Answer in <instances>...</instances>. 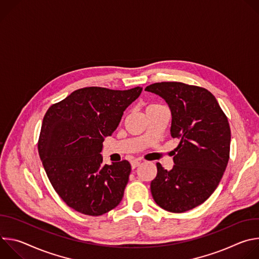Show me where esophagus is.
Instances as JSON below:
<instances>
[{
    "mask_svg": "<svg viewBox=\"0 0 259 259\" xmlns=\"http://www.w3.org/2000/svg\"><path fill=\"white\" fill-rule=\"evenodd\" d=\"M140 163H141L140 160H133V161L131 162V167H132V169H135L136 167H138V166L140 165Z\"/></svg>",
    "mask_w": 259,
    "mask_h": 259,
    "instance_id": "esophagus-1",
    "label": "esophagus"
}]
</instances>
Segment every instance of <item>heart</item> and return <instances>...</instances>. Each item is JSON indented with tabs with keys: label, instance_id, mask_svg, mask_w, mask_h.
<instances>
[{
	"label": "heart",
	"instance_id": "heart-1",
	"mask_svg": "<svg viewBox=\"0 0 259 259\" xmlns=\"http://www.w3.org/2000/svg\"><path fill=\"white\" fill-rule=\"evenodd\" d=\"M155 105H157V104H151V105H149L147 107H151V106H155Z\"/></svg>",
	"mask_w": 259,
	"mask_h": 259
}]
</instances>
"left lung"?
I'll list each match as a JSON object with an SVG mask.
<instances>
[{"instance_id": "obj_1", "label": "left lung", "mask_w": 259, "mask_h": 259, "mask_svg": "<svg viewBox=\"0 0 259 259\" xmlns=\"http://www.w3.org/2000/svg\"><path fill=\"white\" fill-rule=\"evenodd\" d=\"M145 91L168 103L171 136L180 140L171 170L157 163L158 173L151 182L153 198L169 212L189 211L213 194L226 171L231 145L228 118L205 88L162 82L147 86Z\"/></svg>"}]
</instances>
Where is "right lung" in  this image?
I'll use <instances>...</instances> for the list:
<instances>
[{
	"label": "right lung",
	"mask_w": 259,
	"mask_h": 259,
	"mask_svg": "<svg viewBox=\"0 0 259 259\" xmlns=\"http://www.w3.org/2000/svg\"><path fill=\"white\" fill-rule=\"evenodd\" d=\"M141 87H86L52 104L43 119L38 150L46 174L62 201L80 213L99 216L124 196L131 165L102 163V142L119 126Z\"/></svg>",
	"instance_id": "obj_1"
}]
</instances>
